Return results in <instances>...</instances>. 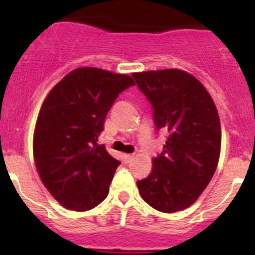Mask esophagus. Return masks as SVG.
Segmentation results:
<instances>
[{
	"label": "esophagus",
	"mask_w": 255,
	"mask_h": 255,
	"mask_svg": "<svg viewBox=\"0 0 255 255\" xmlns=\"http://www.w3.org/2000/svg\"><path fill=\"white\" fill-rule=\"evenodd\" d=\"M123 158H125L126 163H129V161L133 159V154H125V155H123Z\"/></svg>",
	"instance_id": "obj_1"
}]
</instances>
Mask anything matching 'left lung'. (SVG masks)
I'll return each mask as SVG.
<instances>
[{
  "label": "left lung",
  "instance_id": "left-lung-1",
  "mask_svg": "<svg viewBox=\"0 0 255 255\" xmlns=\"http://www.w3.org/2000/svg\"><path fill=\"white\" fill-rule=\"evenodd\" d=\"M153 109L156 130L169 137L153 159L148 177L138 180L142 199L160 212L173 213L194 204L217 168L221 125L204 85L177 69L133 74Z\"/></svg>",
  "mask_w": 255,
  "mask_h": 255
}]
</instances>
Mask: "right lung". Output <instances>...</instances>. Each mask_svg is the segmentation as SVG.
Instances as JSON below:
<instances>
[{"label": "right lung", "instance_id": "add662e5", "mask_svg": "<svg viewBox=\"0 0 255 255\" xmlns=\"http://www.w3.org/2000/svg\"><path fill=\"white\" fill-rule=\"evenodd\" d=\"M134 85L128 75L80 68L49 92L38 115L33 153L43 184L61 206L87 211L107 197L121 161L97 140L118 95Z\"/></svg>", "mask_w": 255, "mask_h": 255}]
</instances>
